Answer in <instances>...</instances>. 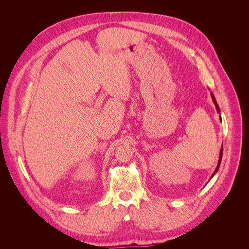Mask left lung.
Wrapping results in <instances>:
<instances>
[{"label":"left lung","mask_w":249,"mask_h":249,"mask_svg":"<svg viewBox=\"0 0 249 249\" xmlns=\"http://www.w3.org/2000/svg\"><path fill=\"white\" fill-rule=\"evenodd\" d=\"M211 96H212V100H213V103L215 104V107H216V110H217V112L219 113V114H220V109H219V106H218V104H217V102H216V100H215V96H214V94H213V93H211ZM220 118H221V116H220ZM222 153H223V148L221 147V149H220V153H219V160H218L217 167H216V169H215L214 173H213V175H212V177H214V175H216V172L218 171V169H219L220 163H221V159H222Z\"/></svg>","instance_id":"left-lung-1"}]
</instances>
